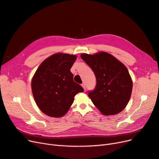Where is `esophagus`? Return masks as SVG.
I'll list each match as a JSON object with an SVG mask.
<instances>
[{"mask_svg":"<svg viewBox=\"0 0 159 159\" xmlns=\"http://www.w3.org/2000/svg\"><path fill=\"white\" fill-rule=\"evenodd\" d=\"M81 86H82V87H83L84 89L85 90V83H83L82 84H81Z\"/></svg>","mask_w":159,"mask_h":159,"instance_id":"obj_1","label":"esophagus"}]
</instances>
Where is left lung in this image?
<instances>
[{
    "instance_id": "left-lung-1",
    "label": "left lung",
    "mask_w": 159,
    "mask_h": 159,
    "mask_svg": "<svg viewBox=\"0 0 159 159\" xmlns=\"http://www.w3.org/2000/svg\"><path fill=\"white\" fill-rule=\"evenodd\" d=\"M80 56L95 75V88L88 92L95 106L104 115L122 111L131 98L133 88V81L126 66L105 52Z\"/></svg>"
}]
</instances>
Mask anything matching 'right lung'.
I'll list each match as a JSON object with an SVG mask.
<instances>
[{"label":"right lung","instance_id":"right-lung-1","mask_svg":"<svg viewBox=\"0 0 159 159\" xmlns=\"http://www.w3.org/2000/svg\"><path fill=\"white\" fill-rule=\"evenodd\" d=\"M75 55L54 54L43 61L31 81L35 102L42 111L52 117H61L68 111L75 95L84 89L73 80L70 71Z\"/></svg>","mask_w":159,"mask_h":159}]
</instances>
